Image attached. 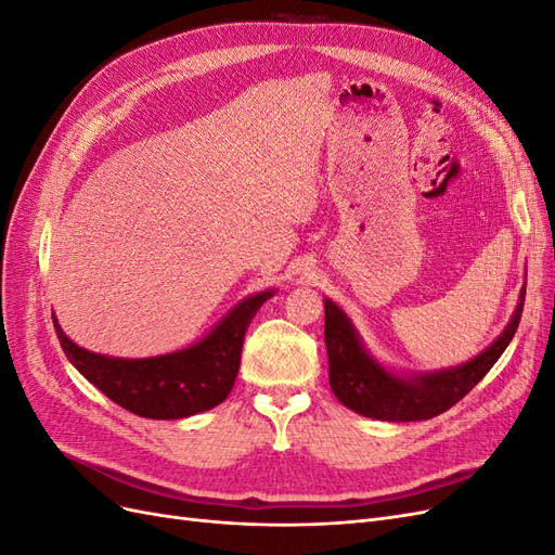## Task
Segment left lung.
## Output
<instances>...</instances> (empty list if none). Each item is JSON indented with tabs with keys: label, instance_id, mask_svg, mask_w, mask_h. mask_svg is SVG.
Listing matches in <instances>:
<instances>
[{
	"label": "left lung",
	"instance_id": "obj_1",
	"mask_svg": "<svg viewBox=\"0 0 555 555\" xmlns=\"http://www.w3.org/2000/svg\"><path fill=\"white\" fill-rule=\"evenodd\" d=\"M524 300L526 287L520 289L518 306L507 328L479 357L456 367L400 377L371 357L349 317L326 298L324 340L328 351L331 389L345 408L379 418V422H426V418L438 416L473 391V386H477L502 357L518 328Z\"/></svg>",
	"mask_w": 555,
	"mask_h": 555
}]
</instances>
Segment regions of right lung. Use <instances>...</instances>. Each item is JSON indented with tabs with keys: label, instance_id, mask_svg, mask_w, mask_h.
<instances>
[{
	"label": "right lung",
	"instance_id": "1",
	"mask_svg": "<svg viewBox=\"0 0 555 555\" xmlns=\"http://www.w3.org/2000/svg\"><path fill=\"white\" fill-rule=\"evenodd\" d=\"M271 296L268 289L241 300L204 340L150 359L94 354L66 338L55 317L53 322L66 359L117 405L145 418H182L212 410L231 393L245 331Z\"/></svg>",
	"mask_w": 555,
	"mask_h": 555
}]
</instances>
